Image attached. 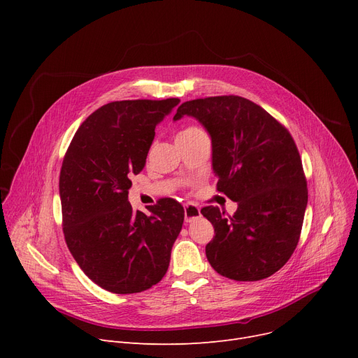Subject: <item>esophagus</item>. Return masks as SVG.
Masks as SVG:
<instances>
[{"instance_id": "34e87169", "label": "esophagus", "mask_w": 358, "mask_h": 358, "mask_svg": "<svg viewBox=\"0 0 358 358\" xmlns=\"http://www.w3.org/2000/svg\"><path fill=\"white\" fill-rule=\"evenodd\" d=\"M200 216H201V213H200V209L197 208V206H194V204H185L184 206V219H185L187 223H190V222L199 219Z\"/></svg>"}]
</instances>
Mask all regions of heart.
Returning a JSON list of instances; mask_svg holds the SVG:
<instances>
[{
    "label": "heart",
    "instance_id": "obj_1",
    "mask_svg": "<svg viewBox=\"0 0 358 358\" xmlns=\"http://www.w3.org/2000/svg\"><path fill=\"white\" fill-rule=\"evenodd\" d=\"M197 134H203V130H201L200 127H197V126H189V127L182 129V130L180 131V134H178L177 138H181V136H192V135H197Z\"/></svg>",
    "mask_w": 358,
    "mask_h": 358
}]
</instances>
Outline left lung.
I'll use <instances>...</instances> for the list:
<instances>
[{"label": "left lung", "instance_id": "obj_1", "mask_svg": "<svg viewBox=\"0 0 358 358\" xmlns=\"http://www.w3.org/2000/svg\"><path fill=\"white\" fill-rule=\"evenodd\" d=\"M184 116L208 130L217 190L238 203L234 216L213 206L201 209L215 228L206 257L236 281L270 277L296 250L308 206L293 138L264 108L238 96L185 101L174 120Z\"/></svg>", "mask_w": 358, "mask_h": 358}]
</instances>
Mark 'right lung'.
<instances>
[{
    "label": "right lung",
    "mask_w": 358,
    "mask_h": 358,
    "mask_svg": "<svg viewBox=\"0 0 358 358\" xmlns=\"http://www.w3.org/2000/svg\"><path fill=\"white\" fill-rule=\"evenodd\" d=\"M180 103H108L85 119L62 162L59 196L66 245L94 283L117 294L139 293L165 275L184 209L161 199L134 210L127 194L155 138V127Z\"/></svg>",
    "instance_id": "right-lung-1"
}]
</instances>
